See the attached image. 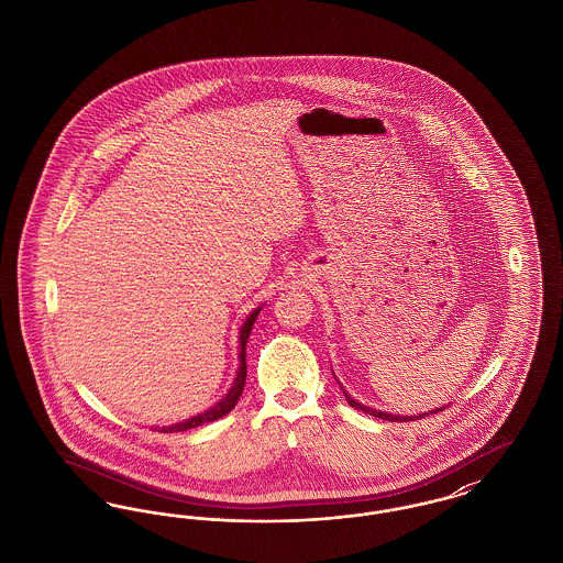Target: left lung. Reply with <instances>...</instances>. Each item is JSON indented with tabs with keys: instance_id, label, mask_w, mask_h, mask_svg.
I'll use <instances>...</instances> for the list:
<instances>
[{
	"instance_id": "left-lung-1",
	"label": "left lung",
	"mask_w": 563,
	"mask_h": 563,
	"mask_svg": "<svg viewBox=\"0 0 563 563\" xmlns=\"http://www.w3.org/2000/svg\"><path fill=\"white\" fill-rule=\"evenodd\" d=\"M346 395V393H344ZM346 399H349L350 405L354 407V409H361V411H365V413H369V416H374V418H382V420H388V422H409V420H420V418H424V416H429V413H420V416H393V413H386V411H377V409H372V407H367V405H361V402L354 401V399H350L349 395H346ZM437 411H441V409H434V411H430V413H437Z\"/></svg>"
}]
</instances>
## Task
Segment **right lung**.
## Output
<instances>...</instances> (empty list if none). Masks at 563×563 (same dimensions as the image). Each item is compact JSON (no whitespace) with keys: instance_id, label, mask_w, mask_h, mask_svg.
I'll return each instance as SVG.
<instances>
[{"instance_id":"obj_1","label":"right lung","mask_w":563,"mask_h":563,"mask_svg":"<svg viewBox=\"0 0 563 563\" xmlns=\"http://www.w3.org/2000/svg\"><path fill=\"white\" fill-rule=\"evenodd\" d=\"M260 310H262V308H257L255 312H251V317H249L246 322L242 324L241 369H239V374H236L234 386H232V388H230V393L225 395V399H223V401L217 402L213 409H209V411H205V413H200V416H194L191 420H186V422H181V424H175V427H164L161 432H181V430L196 429V427H202V424H207V422H214V420L223 418L225 413H230V411L234 409V405H236V401L241 399L242 390H244V379H246V363H244V354H246V352H244V349H246V340H249L251 327H253V322H255V319H257Z\"/></svg>"}]
</instances>
